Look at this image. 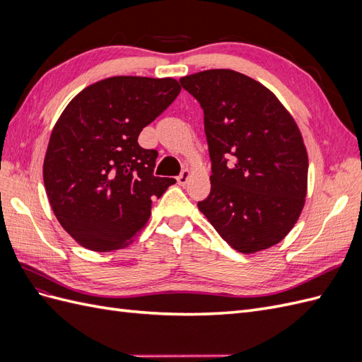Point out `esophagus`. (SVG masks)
<instances>
[{"instance_id":"esophagus-1","label":"esophagus","mask_w":362,"mask_h":362,"mask_svg":"<svg viewBox=\"0 0 362 362\" xmlns=\"http://www.w3.org/2000/svg\"><path fill=\"white\" fill-rule=\"evenodd\" d=\"M190 177H192V172H190L189 169H185V170H182V172H181V175H180V177L177 178V181H178V184H180V185H185V184L189 182Z\"/></svg>"}]
</instances>
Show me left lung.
Listing matches in <instances>:
<instances>
[{"label": "left lung", "mask_w": 362, "mask_h": 362, "mask_svg": "<svg viewBox=\"0 0 362 362\" xmlns=\"http://www.w3.org/2000/svg\"><path fill=\"white\" fill-rule=\"evenodd\" d=\"M180 83L204 110L213 173L201 213L242 254L278 245L298 222L308 189V154L296 120L245 74L208 69Z\"/></svg>", "instance_id": "left-lung-1"}]
</instances>
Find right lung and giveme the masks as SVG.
<instances>
[{"label":"right lung","instance_id":"1","mask_svg":"<svg viewBox=\"0 0 362 362\" xmlns=\"http://www.w3.org/2000/svg\"><path fill=\"white\" fill-rule=\"evenodd\" d=\"M180 90L170 76H110L74 96L57 119L43 184L57 221L83 247H127L148 223L152 199L177 182L152 175L158 152L137 139Z\"/></svg>","mask_w":362,"mask_h":362}]
</instances>
